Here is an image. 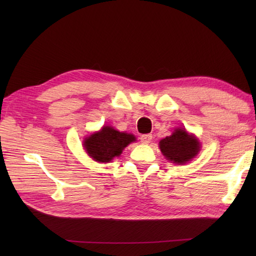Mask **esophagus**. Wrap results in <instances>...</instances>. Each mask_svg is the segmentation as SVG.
Returning a JSON list of instances; mask_svg holds the SVG:
<instances>
[{"label":"esophagus","instance_id":"34e87169","mask_svg":"<svg viewBox=\"0 0 256 256\" xmlns=\"http://www.w3.org/2000/svg\"><path fill=\"white\" fill-rule=\"evenodd\" d=\"M152 138H153V136H152V134H144V135H142V136H140V142H142L143 144H148V143H150V140H152Z\"/></svg>","mask_w":256,"mask_h":256}]
</instances>
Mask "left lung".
Listing matches in <instances>:
<instances>
[{"label":"left lung","instance_id":"8db88e82","mask_svg":"<svg viewBox=\"0 0 256 256\" xmlns=\"http://www.w3.org/2000/svg\"><path fill=\"white\" fill-rule=\"evenodd\" d=\"M162 154L175 164L184 165L194 158L200 150L199 140L184 128H176L170 136L160 142Z\"/></svg>","mask_w":256,"mask_h":256}]
</instances>
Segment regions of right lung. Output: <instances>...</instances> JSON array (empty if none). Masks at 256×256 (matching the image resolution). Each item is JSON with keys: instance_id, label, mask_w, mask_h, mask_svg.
Here are the masks:
<instances>
[{"instance_id": "right-lung-1", "label": "right lung", "mask_w": 256, "mask_h": 256, "mask_svg": "<svg viewBox=\"0 0 256 256\" xmlns=\"http://www.w3.org/2000/svg\"><path fill=\"white\" fill-rule=\"evenodd\" d=\"M133 134L120 132L112 126H103L84 140V148L92 160L99 162H110L118 157L128 144L135 142Z\"/></svg>"}]
</instances>
